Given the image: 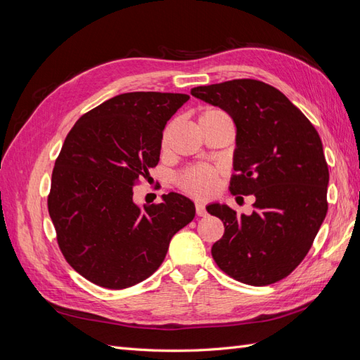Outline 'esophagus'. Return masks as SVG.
I'll list each match as a JSON object with an SVG mask.
<instances>
[{
    "label": "esophagus",
    "mask_w": 360,
    "mask_h": 360,
    "mask_svg": "<svg viewBox=\"0 0 360 360\" xmlns=\"http://www.w3.org/2000/svg\"><path fill=\"white\" fill-rule=\"evenodd\" d=\"M195 209H197V214L198 216H205L207 214V210H205V205L202 204V202H197V204H195Z\"/></svg>",
    "instance_id": "34e87169"
}]
</instances>
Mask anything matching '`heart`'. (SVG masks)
<instances>
[{"instance_id": "obj_1", "label": "heart", "mask_w": 360, "mask_h": 360, "mask_svg": "<svg viewBox=\"0 0 360 360\" xmlns=\"http://www.w3.org/2000/svg\"><path fill=\"white\" fill-rule=\"evenodd\" d=\"M213 114H224L219 110H214V108H210V110H205L201 117L207 115H213ZM169 129H165L162 136V144H167ZM180 186L184 192H188L189 195L195 198H207L216 191L217 186V169L213 167H207V165H197L180 177Z\"/></svg>"}]
</instances>
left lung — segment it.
Returning a JSON list of instances; mask_svg holds the SVG:
<instances>
[{"mask_svg":"<svg viewBox=\"0 0 360 360\" xmlns=\"http://www.w3.org/2000/svg\"><path fill=\"white\" fill-rule=\"evenodd\" d=\"M191 94L230 114L236 124L233 195H255L252 214L207 205L225 233L212 246L222 271L248 285L284 279L307 257L328 213L329 168L309 120L275 86L233 79Z\"/></svg>","mask_w":360,"mask_h":360,"instance_id":"left-lung-1","label":"left lung"}]
</instances>
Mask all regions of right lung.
<instances>
[{
  "instance_id": "add662e5",
  "label": "right lung",
  "mask_w": 360,
  "mask_h": 360,
  "mask_svg": "<svg viewBox=\"0 0 360 360\" xmlns=\"http://www.w3.org/2000/svg\"><path fill=\"white\" fill-rule=\"evenodd\" d=\"M188 94H118L70 129L52 171L48 210L68 263L96 285L132 287L162 264L172 236L195 217L180 193L134 202V186L160 156L168 120Z\"/></svg>"
}]
</instances>
